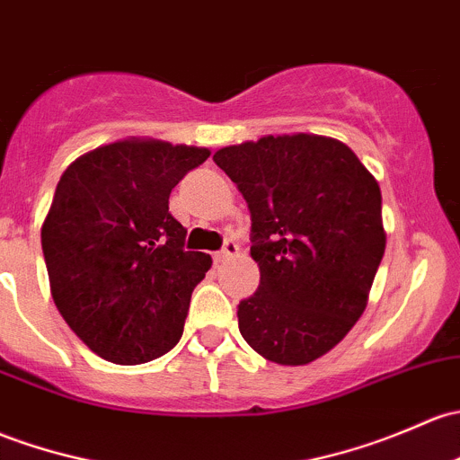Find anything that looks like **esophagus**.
I'll list each match as a JSON object with an SVG mask.
<instances>
[{"instance_id": "1", "label": "esophagus", "mask_w": 460, "mask_h": 460, "mask_svg": "<svg viewBox=\"0 0 460 460\" xmlns=\"http://www.w3.org/2000/svg\"><path fill=\"white\" fill-rule=\"evenodd\" d=\"M240 253V246L234 243V240H226L225 246H222V251L217 253V258L220 260H226V258H234V255Z\"/></svg>"}]
</instances>
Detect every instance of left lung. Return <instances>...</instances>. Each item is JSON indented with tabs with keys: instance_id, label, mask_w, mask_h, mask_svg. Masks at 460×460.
Wrapping results in <instances>:
<instances>
[{
	"instance_id": "8db88e82",
	"label": "left lung",
	"mask_w": 460,
	"mask_h": 460,
	"mask_svg": "<svg viewBox=\"0 0 460 460\" xmlns=\"http://www.w3.org/2000/svg\"><path fill=\"white\" fill-rule=\"evenodd\" d=\"M214 161L249 205L260 267L240 332L264 359L311 364L366 311L385 251L379 182L346 143L317 134H269Z\"/></svg>"
}]
</instances>
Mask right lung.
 Masks as SVG:
<instances>
[{
    "label": "right lung",
    "instance_id": "right-lung-1",
    "mask_svg": "<svg viewBox=\"0 0 460 460\" xmlns=\"http://www.w3.org/2000/svg\"><path fill=\"white\" fill-rule=\"evenodd\" d=\"M209 154L132 137L90 149L61 173L41 225L50 293L75 335L112 364H147L181 340L211 258L185 251L169 193Z\"/></svg>",
    "mask_w": 460,
    "mask_h": 460
}]
</instances>
